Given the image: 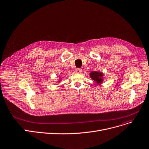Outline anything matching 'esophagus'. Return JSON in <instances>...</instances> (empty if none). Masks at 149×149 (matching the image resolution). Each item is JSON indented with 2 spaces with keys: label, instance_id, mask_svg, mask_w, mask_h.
Instances as JSON below:
<instances>
[{
  "label": "esophagus",
  "instance_id": "esophagus-1",
  "mask_svg": "<svg viewBox=\"0 0 149 149\" xmlns=\"http://www.w3.org/2000/svg\"><path fill=\"white\" fill-rule=\"evenodd\" d=\"M75 72L77 74H81L82 72V69L80 68H77L75 69Z\"/></svg>",
  "mask_w": 149,
  "mask_h": 149
}]
</instances>
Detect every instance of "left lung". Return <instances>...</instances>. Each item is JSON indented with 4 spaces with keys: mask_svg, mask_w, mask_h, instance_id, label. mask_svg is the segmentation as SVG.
<instances>
[{
    "mask_svg": "<svg viewBox=\"0 0 149 149\" xmlns=\"http://www.w3.org/2000/svg\"><path fill=\"white\" fill-rule=\"evenodd\" d=\"M104 76L103 74L101 72L97 71H92L90 73V77L93 80L95 81L97 84H101L103 81L102 77Z\"/></svg>",
    "mask_w": 149,
    "mask_h": 149,
    "instance_id": "left-lung-1",
    "label": "left lung"
}]
</instances>
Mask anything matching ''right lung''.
<instances>
[{
    "instance_id": "right-lung-1",
    "label": "right lung",
    "mask_w": 149,
    "mask_h": 149,
    "mask_svg": "<svg viewBox=\"0 0 149 149\" xmlns=\"http://www.w3.org/2000/svg\"><path fill=\"white\" fill-rule=\"evenodd\" d=\"M59 81H58V82H59Z\"/></svg>"
}]
</instances>
